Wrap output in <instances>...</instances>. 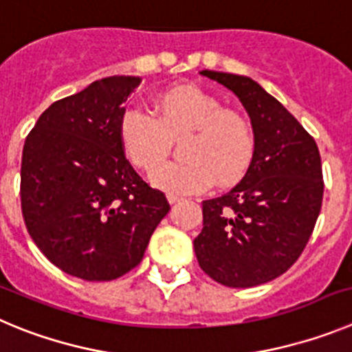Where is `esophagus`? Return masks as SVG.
<instances>
[{"instance_id":"obj_1","label":"esophagus","mask_w":352,"mask_h":352,"mask_svg":"<svg viewBox=\"0 0 352 352\" xmlns=\"http://www.w3.org/2000/svg\"><path fill=\"white\" fill-rule=\"evenodd\" d=\"M168 201L173 205V204H177V201H180V198L177 195H168Z\"/></svg>"}]
</instances>
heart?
I'll list each match as a JSON object with an SVG mask.
<instances>
[{
    "instance_id": "heart-1",
    "label": "heart",
    "mask_w": 352,
    "mask_h": 352,
    "mask_svg": "<svg viewBox=\"0 0 352 352\" xmlns=\"http://www.w3.org/2000/svg\"><path fill=\"white\" fill-rule=\"evenodd\" d=\"M157 117L128 109L119 135L124 154L137 168L151 170L166 157L172 138L190 133L184 164L153 170L151 182L170 195H192L219 184H233L247 172L254 154L251 124L240 113L223 110L214 94L198 85H175L156 98Z\"/></svg>"
}]
</instances>
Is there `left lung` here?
I'll return each mask as SVG.
<instances>
[{
    "mask_svg": "<svg viewBox=\"0 0 352 352\" xmlns=\"http://www.w3.org/2000/svg\"><path fill=\"white\" fill-rule=\"evenodd\" d=\"M199 74L239 98L251 119L254 154L235 188L204 201L196 258L215 283L254 287L283 275L305 249L322 204L321 156L293 113L251 77Z\"/></svg>",
    "mask_w": 352,
    "mask_h": 352,
    "instance_id": "1",
    "label": "left lung"
}]
</instances>
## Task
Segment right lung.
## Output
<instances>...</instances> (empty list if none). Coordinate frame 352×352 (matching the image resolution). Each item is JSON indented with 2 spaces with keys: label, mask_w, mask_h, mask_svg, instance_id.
I'll list each match as a JSON object with an SVG mask.
<instances>
[{
  "label": "right lung",
  "mask_w": 352,
  "mask_h": 352,
  "mask_svg": "<svg viewBox=\"0 0 352 352\" xmlns=\"http://www.w3.org/2000/svg\"><path fill=\"white\" fill-rule=\"evenodd\" d=\"M140 82L116 75L56 101L22 151V215L31 239L50 263L84 280H113L137 267L170 210L121 145L124 103Z\"/></svg>",
  "instance_id": "right-lung-1"
}]
</instances>
